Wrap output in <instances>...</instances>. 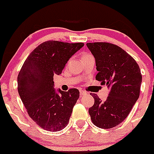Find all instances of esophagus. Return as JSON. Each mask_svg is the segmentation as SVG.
I'll return each instance as SVG.
<instances>
[{
  "label": "esophagus",
  "instance_id": "obj_1",
  "mask_svg": "<svg viewBox=\"0 0 154 154\" xmlns=\"http://www.w3.org/2000/svg\"><path fill=\"white\" fill-rule=\"evenodd\" d=\"M79 93H80V96H81V97H82V96L86 95V92L83 91V90H80Z\"/></svg>",
  "mask_w": 154,
  "mask_h": 154
}]
</instances>
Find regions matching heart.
<instances>
[{
	"mask_svg": "<svg viewBox=\"0 0 154 154\" xmlns=\"http://www.w3.org/2000/svg\"><path fill=\"white\" fill-rule=\"evenodd\" d=\"M89 55H90V54H86V53L83 54H82V59L84 58V57H87V56H89Z\"/></svg>",
	"mask_w": 154,
	"mask_h": 154,
	"instance_id": "1",
	"label": "heart"
}]
</instances>
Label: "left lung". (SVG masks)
I'll return each mask as SVG.
<instances>
[{"label":"left lung","mask_w":154,"mask_h":154,"mask_svg":"<svg viewBox=\"0 0 154 154\" xmlns=\"http://www.w3.org/2000/svg\"><path fill=\"white\" fill-rule=\"evenodd\" d=\"M98 72L96 79L111 89L105 101L92 94V122L100 128H114L127 118L140 97L142 75L136 61L121 47L109 43H88Z\"/></svg>","instance_id":"left-lung-1"}]
</instances>
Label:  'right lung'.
Segmentation results:
<instances>
[{
    "instance_id": "add662e5",
    "label": "right lung",
    "mask_w": 154,
    "mask_h": 154,
    "mask_svg": "<svg viewBox=\"0 0 154 154\" xmlns=\"http://www.w3.org/2000/svg\"><path fill=\"white\" fill-rule=\"evenodd\" d=\"M83 43L49 40L34 49L18 75V90L29 117L43 129L57 132L66 127L79 97L77 89L56 90L54 75L61 74Z\"/></svg>"
}]
</instances>
